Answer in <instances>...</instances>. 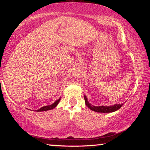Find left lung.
Returning a JSON list of instances; mask_svg holds the SVG:
<instances>
[{
  "label": "left lung",
  "mask_w": 150,
  "mask_h": 150,
  "mask_svg": "<svg viewBox=\"0 0 150 150\" xmlns=\"http://www.w3.org/2000/svg\"><path fill=\"white\" fill-rule=\"evenodd\" d=\"M85 104L88 106V108H89L90 109L93 111L97 112H103V113H106V112H112L114 111H116L118 109L122 107L124 104H114L112 106H93L92 105L88 102L87 100V98L86 97V96H85Z\"/></svg>",
  "instance_id": "1"
}]
</instances>
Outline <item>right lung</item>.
I'll return each instance as SVG.
<instances>
[{
  "mask_svg": "<svg viewBox=\"0 0 150 150\" xmlns=\"http://www.w3.org/2000/svg\"><path fill=\"white\" fill-rule=\"evenodd\" d=\"M61 100V98L58 99L57 100H56L54 103H52V104H50V105H48V106H43V107L40 108V109L37 110L36 111L38 112H41V111H46V110H51V109H53V108H54L56 106H57V104H59V102H60Z\"/></svg>",
  "mask_w": 150,
  "mask_h": 150,
  "instance_id": "add662e5",
  "label": "right lung"
}]
</instances>
